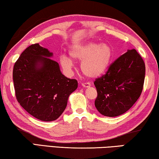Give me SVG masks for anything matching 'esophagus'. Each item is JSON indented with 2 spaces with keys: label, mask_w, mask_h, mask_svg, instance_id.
<instances>
[{
  "label": "esophagus",
  "mask_w": 159,
  "mask_h": 159,
  "mask_svg": "<svg viewBox=\"0 0 159 159\" xmlns=\"http://www.w3.org/2000/svg\"><path fill=\"white\" fill-rule=\"evenodd\" d=\"M91 86V84H89V83L88 82H85V83H82V87H84V88H88V87H90Z\"/></svg>",
  "instance_id": "34e87169"
}]
</instances>
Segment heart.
<instances>
[{
  "instance_id": "b5f03b06",
  "label": "heart",
  "mask_w": 159,
  "mask_h": 159,
  "mask_svg": "<svg viewBox=\"0 0 159 159\" xmlns=\"http://www.w3.org/2000/svg\"><path fill=\"white\" fill-rule=\"evenodd\" d=\"M70 56L73 60L81 62V70L85 76L90 79H97L102 76L110 65L113 58V51L108 44L87 43L77 45L70 50ZM60 65L65 72H70L74 62L67 55L60 58Z\"/></svg>"
}]
</instances>
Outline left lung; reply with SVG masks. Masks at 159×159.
I'll list each match as a JSON object with an SVG mask.
<instances>
[{
    "mask_svg": "<svg viewBox=\"0 0 159 159\" xmlns=\"http://www.w3.org/2000/svg\"><path fill=\"white\" fill-rule=\"evenodd\" d=\"M145 71V63L135 49L117 58L94 82L97 92L94 104L99 113L114 117L127 111L142 92Z\"/></svg>",
    "mask_w": 159,
    "mask_h": 159,
    "instance_id": "1",
    "label": "left lung"
}]
</instances>
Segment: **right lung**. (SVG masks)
Listing matches in <instances>:
<instances>
[{
	"mask_svg": "<svg viewBox=\"0 0 159 159\" xmlns=\"http://www.w3.org/2000/svg\"><path fill=\"white\" fill-rule=\"evenodd\" d=\"M52 52L38 43L27 48L14 65L16 97L20 106L39 120L59 118L69 96L76 90V80L62 74L59 64L50 57Z\"/></svg>",
	"mask_w": 159,
	"mask_h": 159,
	"instance_id": "1",
	"label": "right lung"
}]
</instances>
